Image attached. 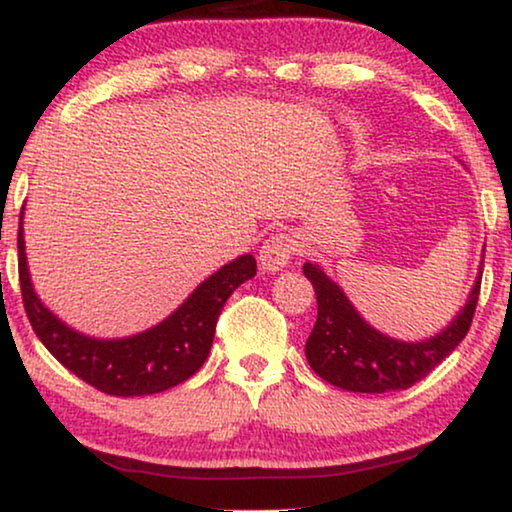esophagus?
<instances>
[{
    "instance_id": "1",
    "label": "esophagus",
    "mask_w": 512,
    "mask_h": 512,
    "mask_svg": "<svg viewBox=\"0 0 512 512\" xmlns=\"http://www.w3.org/2000/svg\"><path fill=\"white\" fill-rule=\"evenodd\" d=\"M296 251H298L296 235L289 233V230H279V233L270 235L268 240L263 242L261 251H258V261H261V268L265 272H279L291 263V258Z\"/></svg>"
}]
</instances>
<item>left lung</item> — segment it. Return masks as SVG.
<instances>
[{
	"mask_svg": "<svg viewBox=\"0 0 512 512\" xmlns=\"http://www.w3.org/2000/svg\"><path fill=\"white\" fill-rule=\"evenodd\" d=\"M482 263L485 254L466 305L457 317L440 333L415 342L391 338L370 326L321 265L305 263L303 272L317 293V324L305 342L307 363L321 380L354 394H387L412 387L466 338L478 305Z\"/></svg>",
	"mask_w": 512,
	"mask_h": 512,
	"instance_id": "8db88e82",
	"label": "left lung"
}]
</instances>
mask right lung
Wrapping results in <instances>:
<instances>
[{
    "label": "right lung",
    "instance_id": "right-lung-1",
    "mask_svg": "<svg viewBox=\"0 0 512 512\" xmlns=\"http://www.w3.org/2000/svg\"><path fill=\"white\" fill-rule=\"evenodd\" d=\"M23 216L25 207L18 230V272L34 333L62 366L109 396L160 394L198 373L212 349L216 319L230 293L256 275V258L242 254L195 286L156 326L125 338H95L76 331L41 303L27 265Z\"/></svg>",
    "mask_w": 512,
    "mask_h": 512
}]
</instances>
